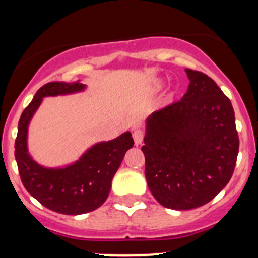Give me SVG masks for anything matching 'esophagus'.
Masks as SVG:
<instances>
[{"mask_svg":"<svg viewBox=\"0 0 258 258\" xmlns=\"http://www.w3.org/2000/svg\"><path fill=\"white\" fill-rule=\"evenodd\" d=\"M133 139H134L135 145H140L144 140V132L142 129H135L133 132Z\"/></svg>","mask_w":258,"mask_h":258,"instance_id":"esophagus-1","label":"esophagus"}]
</instances>
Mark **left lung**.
I'll use <instances>...</instances> for the list:
<instances>
[{
	"label": "left lung",
	"mask_w": 258,
	"mask_h": 258,
	"mask_svg": "<svg viewBox=\"0 0 258 258\" xmlns=\"http://www.w3.org/2000/svg\"><path fill=\"white\" fill-rule=\"evenodd\" d=\"M185 72L186 93L149 116L142 148L149 190L172 210L211 201L230 181L240 147L230 99L208 74Z\"/></svg>",
	"instance_id": "obj_1"
}]
</instances>
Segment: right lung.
<instances>
[{"label":"right lung","instance_id":"1","mask_svg":"<svg viewBox=\"0 0 258 258\" xmlns=\"http://www.w3.org/2000/svg\"><path fill=\"white\" fill-rule=\"evenodd\" d=\"M84 88L86 86L79 82H50L41 87L22 111L15 142V158L23 186L44 208L64 215L86 214L102 206L124 155L134 145L132 134L126 132L110 142L98 143L78 161L63 169H46L31 158L27 128L42 99Z\"/></svg>","mask_w":258,"mask_h":258}]
</instances>
